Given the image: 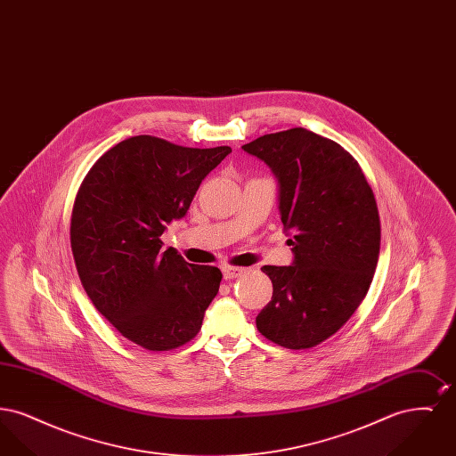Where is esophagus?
<instances>
[{
  "label": "esophagus",
  "mask_w": 456,
  "mask_h": 456,
  "mask_svg": "<svg viewBox=\"0 0 456 456\" xmlns=\"http://www.w3.org/2000/svg\"><path fill=\"white\" fill-rule=\"evenodd\" d=\"M244 268H239V266H224L222 268V275L225 281H231V279H236L239 275H242Z\"/></svg>",
  "instance_id": "1"
}]
</instances>
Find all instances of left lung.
<instances>
[{"label":"left lung","mask_w":456,"mask_h":456,"mask_svg":"<svg viewBox=\"0 0 456 456\" xmlns=\"http://www.w3.org/2000/svg\"><path fill=\"white\" fill-rule=\"evenodd\" d=\"M242 149L279 179V210L294 253L289 266L261 268L273 296L256 328L281 347H314L346 325L368 294L381 242L376 198L344 147L305 128L263 134Z\"/></svg>","instance_id":"left-lung-1"}]
</instances>
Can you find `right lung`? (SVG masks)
<instances>
[{
	"mask_svg": "<svg viewBox=\"0 0 456 456\" xmlns=\"http://www.w3.org/2000/svg\"><path fill=\"white\" fill-rule=\"evenodd\" d=\"M231 152L131 136L92 166L77 193L69 240L78 277L97 311L140 347L173 350L193 340L217 296V266L160 251V236Z\"/></svg>",
	"mask_w": 456,
	"mask_h": 456,
	"instance_id": "1",
	"label": "right lung"
}]
</instances>
